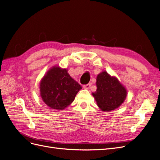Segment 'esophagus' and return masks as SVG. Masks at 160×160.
<instances>
[{"label": "esophagus", "mask_w": 160, "mask_h": 160, "mask_svg": "<svg viewBox=\"0 0 160 160\" xmlns=\"http://www.w3.org/2000/svg\"><path fill=\"white\" fill-rule=\"evenodd\" d=\"M91 83H88V84H87V85H83V88H84L85 89H88L89 88L91 87Z\"/></svg>", "instance_id": "1"}]
</instances>
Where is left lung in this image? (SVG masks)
<instances>
[{"mask_svg":"<svg viewBox=\"0 0 160 160\" xmlns=\"http://www.w3.org/2000/svg\"><path fill=\"white\" fill-rule=\"evenodd\" d=\"M96 84L97 89L92 96L100 110L110 112L123 103L127 92L116 78L104 71L97 75Z\"/></svg>","mask_w":160,"mask_h":160,"instance_id":"left-lung-1","label":"left lung"}]
</instances>
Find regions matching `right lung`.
Returning a JSON list of instances; mask_svg holds the SVG:
<instances>
[{
    "mask_svg": "<svg viewBox=\"0 0 160 160\" xmlns=\"http://www.w3.org/2000/svg\"><path fill=\"white\" fill-rule=\"evenodd\" d=\"M81 88V86L69 75L66 69L58 66L50 69L40 82L42 100L54 110H63L71 104Z\"/></svg>",
    "mask_w": 160,
    "mask_h": 160,
    "instance_id": "add662e5",
    "label": "right lung"
}]
</instances>
